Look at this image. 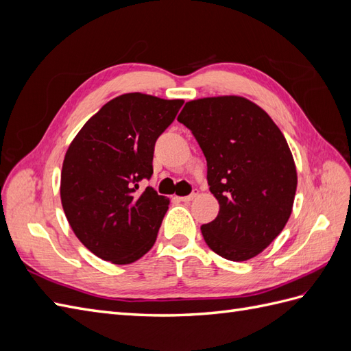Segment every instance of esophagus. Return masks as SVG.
Returning a JSON list of instances; mask_svg holds the SVG:
<instances>
[{
	"label": "esophagus",
	"instance_id": "1",
	"mask_svg": "<svg viewBox=\"0 0 351 351\" xmlns=\"http://www.w3.org/2000/svg\"><path fill=\"white\" fill-rule=\"evenodd\" d=\"M196 197H197V190H193V192L190 193L189 196H182V197H178V200L180 202H190V200H193Z\"/></svg>",
	"mask_w": 351,
	"mask_h": 351
}]
</instances>
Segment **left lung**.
<instances>
[{
	"label": "left lung",
	"instance_id": "1",
	"mask_svg": "<svg viewBox=\"0 0 351 351\" xmlns=\"http://www.w3.org/2000/svg\"><path fill=\"white\" fill-rule=\"evenodd\" d=\"M177 120L196 137L219 204L202 236L228 261L254 258L291 215L297 171L284 134L256 104L234 95L186 102Z\"/></svg>",
	"mask_w": 351,
	"mask_h": 351
}]
</instances>
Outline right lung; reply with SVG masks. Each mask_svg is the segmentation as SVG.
<instances>
[{
	"label": "right lung",
	"instance_id": "add662e5",
	"mask_svg": "<svg viewBox=\"0 0 351 351\" xmlns=\"http://www.w3.org/2000/svg\"><path fill=\"white\" fill-rule=\"evenodd\" d=\"M182 99L124 93L107 102L70 143L61 171V204L76 237L115 265L151 250L169 200L139 190L154 168V147Z\"/></svg>",
	"mask_w": 351,
	"mask_h": 351
}]
</instances>
